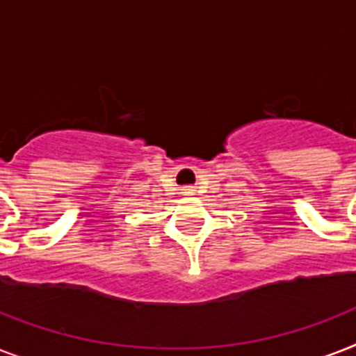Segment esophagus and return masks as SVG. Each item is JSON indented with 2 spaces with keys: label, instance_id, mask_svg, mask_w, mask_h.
I'll return each mask as SVG.
<instances>
[{
  "label": "esophagus",
  "instance_id": "1",
  "mask_svg": "<svg viewBox=\"0 0 356 356\" xmlns=\"http://www.w3.org/2000/svg\"><path fill=\"white\" fill-rule=\"evenodd\" d=\"M194 192H195V190L192 188V186H183V188H181V194H183V195H192Z\"/></svg>",
  "mask_w": 356,
  "mask_h": 356
}]
</instances>
